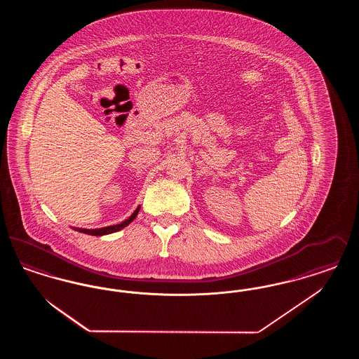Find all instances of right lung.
<instances>
[{
  "label": "right lung",
  "mask_w": 359,
  "mask_h": 359,
  "mask_svg": "<svg viewBox=\"0 0 359 359\" xmlns=\"http://www.w3.org/2000/svg\"><path fill=\"white\" fill-rule=\"evenodd\" d=\"M138 211H140V205L137 207L136 211H135L126 221H123V222L120 223V224H113V226H107V227H102V229H90V230H88V229H75V227H74V230H78V231H81V233L90 234V236H104V234L116 233V231H118L121 229L126 227L129 223L133 222L135 218L137 217V214H138Z\"/></svg>",
  "instance_id": "right-lung-1"
}]
</instances>
